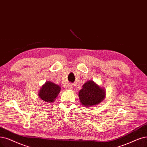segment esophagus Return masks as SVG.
Instances as JSON below:
<instances>
[{"label":"esophagus","mask_w":147,"mask_h":147,"mask_svg":"<svg viewBox=\"0 0 147 147\" xmlns=\"http://www.w3.org/2000/svg\"><path fill=\"white\" fill-rule=\"evenodd\" d=\"M72 88H73V86H72V85H71V84H68L66 86H65V89H66L67 90H72Z\"/></svg>","instance_id":"1"}]
</instances>
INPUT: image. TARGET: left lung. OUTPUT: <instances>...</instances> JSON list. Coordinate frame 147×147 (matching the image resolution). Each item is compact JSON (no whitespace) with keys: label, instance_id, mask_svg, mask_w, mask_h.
Returning a JSON list of instances; mask_svg holds the SVG:
<instances>
[{"label":"left lung","instance_id":"left-lung-1","mask_svg":"<svg viewBox=\"0 0 147 147\" xmlns=\"http://www.w3.org/2000/svg\"><path fill=\"white\" fill-rule=\"evenodd\" d=\"M106 90L93 80L85 82L79 92L80 102L85 107H92L100 104L105 98Z\"/></svg>","mask_w":147,"mask_h":147}]
</instances>
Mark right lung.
<instances>
[{
    "mask_svg": "<svg viewBox=\"0 0 147 147\" xmlns=\"http://www.w3.org/2000/svg\"><path fill=\"white\" fill-rule=\"evenodd\" d=\"M61 90V87L59 85L51 81H47L39 91L38 96L43 101L51 103L55 101Z\"/></svg>",
    "mask_w": 147,
    "mask_h": 147,
    "instance_id": "obj_1",
    "label": "right lung"
}]
</instances>
